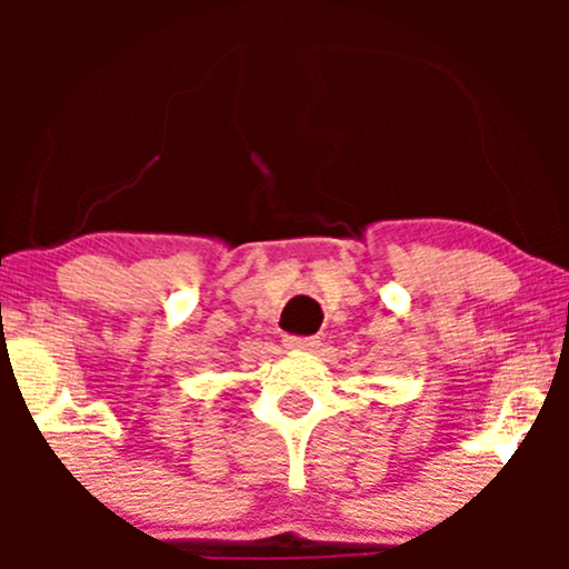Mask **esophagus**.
I'll list each match as a JSON object with an SVG mask.
<instances>
[{"label":"esophagus","mask_w":569,"mask_h":569,"mask_svg":"<svg viewBox=\"0 0 569 569\" xmlns=\"http://www.w3.org/2000/svg\"><path fill=\"white\" fill-rule=\"evenodd\" d=\"M286 347L306 349V352H311V349L319 347V341L313 336H286Z\"/></svg>","instance_id":"34e87169"}]
</instances>
